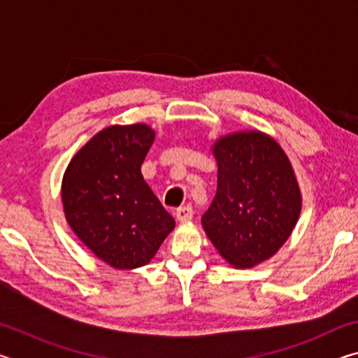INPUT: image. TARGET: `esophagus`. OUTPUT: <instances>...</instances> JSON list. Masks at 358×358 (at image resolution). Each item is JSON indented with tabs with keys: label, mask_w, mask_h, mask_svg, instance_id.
Returning a JSON list of instances; mask_svg holds the SVG:
<instances>
[{
	"label": "esophagus",
	"mask_w": 358,
	"mask_h": 358,
	"mask_svg": "<svg viewBox=\"0 0 358 358\" xmlns=\"http://www.w3.org/2000/svg\"><path fill=\"white\" fill-rule=\"evenodd\" d=\"M192 215H194V211H192L191 205H183V207L177 208V220H178L180 222L191 221V220H192Z\"/></svg>",
	"instance_id": "34e87169"
}]
</instances>
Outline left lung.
<instances>
[{
    "label": "left lung",
    "instance_id": "1",
    "mask_svg": "<svg viewBox=\"0 0 358 358\" xmlns=\"http://www.w3.org/2000/svg\"><path fill=\"white\" fill-rule=\"evenodd\" d=\"M217 189L202 226L230 265L251 268L280 250L295 227L300 189L286 153L262 132H237L213 148Z\"/></svg>",
    "mask_w": 358,
    "mask_h": 358
}]
</instances>
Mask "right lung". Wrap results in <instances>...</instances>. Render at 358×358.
I'll use <instances>...</instances> for the list:
<instances>
[{"label":"right lung","mask_w":358,"mask_h":358,"mask_svg":"<svg viewBox=\"0 0 358 358\" xmlns=\"http://www.w3.org/2000/svg\"><path fill=\"white\" fill-rule=\"evenodd\" d=\"M153 141L147 124L108 126L64 172L66 220L83 245L113 268L148 264L175 227L141 172Z\"/></svg>","instance_id":"add662e5"}]
</instances>
